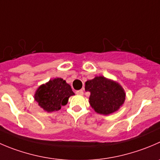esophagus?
<instances>
[{"mask_svg":"<svg viewBox=\"0 0 160 160\" xmlns=\"http://www.w3.org/2000/svg\"><path fill=\"white\" fill-rule=\"evenodd\" d=\"M76 94H79V95H83V91H82V90H79V91H76Z\"/></svg>","mask_w":160,"mask_h":160,"instance_id":"obj_1","label":"esophagus"}]
</instances>
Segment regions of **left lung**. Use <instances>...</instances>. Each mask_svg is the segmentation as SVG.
<instances>
[{
	"mask_svg": "<svg viewBox=\"0 0 160 160\" xmlns=\"http://www.w3.org/2000/svg\"><path fill=\"white\" fill-rule=\"evenodd\" d=\"M85 91L91 95V106L99 114L108 115L117 111L125 101L124 90L117 82L104 77H96L85 83Z\"/></svg>",
	"mask_w": 160,
	"mask_h": 160,
	"instance_id": "8db88e82",
	"label": "left lung"
}]
</instances>
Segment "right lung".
Segmentation results:
<instances>
[{
  "mask_svg": "<svg viewBox=\"0 0 160 160\" xmlns=\"http://www.w3.org/2000/svg\"><path fill=\"white\" fill-rule=\"evenodd\" d=\"M74 95L70 85L62 78L51 80L45 84L37 88L34 94V98L45 111H58L62 106L67 104L69 98Z\"/></svg>",
  "mask_w": 160,
  "mask_h": 160,
  "instance_id": "right-lung-1",
  "label": "right lung"
}]
</instances>
